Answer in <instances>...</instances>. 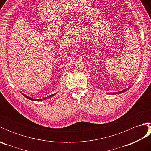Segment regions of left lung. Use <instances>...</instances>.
Here are the masks:
<instances>
[{
	"instance_id": "8db88e82",
	"label": "left lung",
	"mask_w": 151,
	"mask_h": 151,
	"mask_svg": "<svg viewBox=\"0 0 151 151\" xmlns=\"http://www.w3.org/2000/svg\"><path fill=\"white\" fill-rule=\"evenodd\" d=\"M129 88H127V89H128ZM127 89H124V90H123V91H119V92H115V93H111V95H116V94H117V93H123V92H124V91H126V90Z\"/></svg>"
}]
</instances>
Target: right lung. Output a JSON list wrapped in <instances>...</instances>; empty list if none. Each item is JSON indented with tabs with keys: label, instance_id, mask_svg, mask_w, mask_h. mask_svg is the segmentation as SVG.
Masks as SVG:
<instances>
[{
	"label": "right lung",
	"instance_id": "obj_1",
	"mask_svg": "<svg viewBox=\"0 0 151 151\" xmlns=\"http://www.w3.org/2000/svg\"><path fill=\"white\" fill-rule=\"evenodd\" d=\"M54 95H56V93H55V94H52V95H51L49 96V97H47L43 98V99H32V98H30V97H28V96H27V95H24V94H23V95L25 97H27V99H30V100H32V101H42L43 100H45V99H48V98L52 97V96H54Z\"/></svg>",
	"mask_w": 151,
	"mask_h": 151
}]
</instances>
